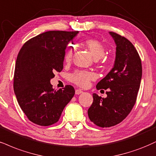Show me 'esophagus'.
Segmentation results:
<instances>
[{"label": "esophagus", "instance_id": "esophagus-1", "mask_svg": "<svg viewBox=\"0 0 156 156\" xmlns=\"http://www.w3.org/2000/svg\"><path fill=\"white\" fill-rule=\"evenodd\" d=\"M83 93V91H81L80 89H76V94H80Z\"/></svg>", "mask_w": 156, "mask_h": 156}]
</instances>
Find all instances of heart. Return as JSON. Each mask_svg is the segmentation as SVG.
<instances>
[{
	"instance_id": "heart-1",
	"label": "heart",
	"mask_w": 156,
	"mask_h": 156,
	"mask_svg": "<svg viewBox=\"0 0 156 156\" xmlns=\"http://www.w3.org/2000/svg\"><path fill=\"white\" fill-rule=\"evenodd\" d=\"M83 45L86 46L91 54H92L94 58L96 59H100L105 55V49L104 46L99 42V41L95 40V39H87L83 42ZM73 54V48L70 46L67 48L66 54L65 56V62H70L72 59ZM94 78L93 73L89 72H86V71L78 70L73 73L70 75V78L73 83L77 84L78 86H81V87H86L89 84L90 80H93Z\"/></svg>"
}]
</instances>
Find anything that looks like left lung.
I'll return each instance as SVG.
<instances>
[{
	"label": "left lung",
	"mask_w": 156,
	"mask_h": 156,
	"mask_svg": "<svg viewBox=\"0 0 156 156\" xmlns=\"http://www.w3.org/2000/svg\"><path fill=\"white\" fill-rule=\"evenodd\" d=\"M109 34L116 45L113 67L97 84V89H108L107 97L93 94V103L88 110L90 121L99 127L113 126L124 120L136 100L142 79V63L134 45L112 32Z\"/></svg>",
	"instance_id": "obj_1"
}]
</instances>
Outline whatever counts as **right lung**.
<instances>
[{"instance_id":"obj_1","label":"right lung","mask_w":156,"mask_h":156,"mask_svg":"<svg viewBox=\"0 0 156 156\" xmlns=\"http://www.w3.org/2000/svg\"><path fill=\"white\" fill-rule=\"evenodd\" d=\"M78 31H48L30 39L16 58L14 90L20 108L30 121L50 126L59 121L75 94L72 86L54 90L50 80L63 69L65 49Z\"/></svg>"}]
</instances>
